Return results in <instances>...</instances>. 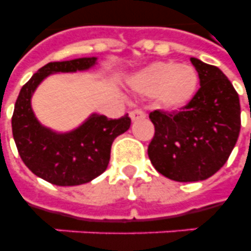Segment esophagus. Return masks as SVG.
Instances as JSON below:
<instances>
[{"mask_svg": "<svg viewBox=\"0 0 251 251\" xmlns=\"http://www.w3.org/2000/svg\"><path fill=\"white\" fill-rule=\"evenodd\" d=\"M130 118L131 121H139V120H145L146 113L142 109H135L130 112Z\"/></svg>", "mask_w": 251, "mask_h": 251, "instance_id": "1", "label": "esophagus"}]
</instances>
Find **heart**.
<instances>
[{"instance_id": "heart-1", "label": "heart", "mask_w": 251, "mask_h": 251, "mask_svg": "<svg viewBox=\"0 0 251 251\" xmlns=\"http://www.w3.org/2000/svg\"><path fill=\"white\" fill-rule=\"evenodd\" d=\"M130 83L141 94L155 95L161 109L177 110L194 98L198 74L189 65L155 62L138 72Z\"/></svg>"}]
</instances>
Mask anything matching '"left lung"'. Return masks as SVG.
I'll use <instances>...</instances> for the list:
<instances>
[{
    "label": "left lung",
    "mask_w": 251,
    "mask_h": 251,
    "mask_svg": "<svg viewBox=\"0 0 251 251\" xmlns=\"http://www.w3.org/2000/svg\"><path fill=\"white\" fill-rule=\"evenodd\" d=\"M201 88L173 112L153 110L149 157L159 173L178 182L207 179L226 164L240 135V99L226 74L191 57Z\"/></svg>",
    "instance_id": "left-lung-1"
}]
</instances>
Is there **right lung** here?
<instances>
[{
	"label": "right lung",
	"mask_w": 251,
	"mask_h": 251,
	"mask_svg": "<svg viewBox=\"0 0 251 251\" xmlns=\"http://www.w3.org/2000/svg\"><path fill=\"white\" fill-rule=\"evenodd\" d=\"M96 62L98 57L49 62L22 87L14 106L11 127L22 160L33 175L57 186L83 185L101 175L109 164L112 143L131 124L127 114L109 120L92 113L78 127L60 133L43 125L33 113V92L45 78L58 73L86 72Z\"/></svg>",
	"instance_id": "obj_1"
}]
</instances>
